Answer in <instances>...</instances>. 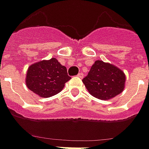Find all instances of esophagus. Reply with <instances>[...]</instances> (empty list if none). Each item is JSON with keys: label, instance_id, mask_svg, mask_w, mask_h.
Here are the masks:
<instances>
[{"label": "esophagus", "instance_id": "esophagus-1", "mask_svg": "<svg viewBox=\"0 0 149 149\" xmlns=\"http://www.w3.org/2000/svg\"><path fill=\"white\" fill-rule=\"evenodd\" d=\"M77 77H79L80 78H82V77H83V73H82V72H79V73L77 74Z\"/></svg>", "mask_w": 149, "mask_h": 149}]
</instances>
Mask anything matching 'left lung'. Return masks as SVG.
<instances>
[{
    "label": "left lung",
    "mask_w": 149,
    "mask_h": 149,
    "mask_svg": "<svg viewBox=\"0 0 149 149\" xmlns=\"http://www.w3.org/2000/svg\"><path fill=\"white\" fill-rule=\"evenodd\" d=\"M82 81L93 96L100 100H110L123 91L125 75L114 65L97 60Z\"/></svg>",
    "instance_id": "obj_1"
}]
</instances>
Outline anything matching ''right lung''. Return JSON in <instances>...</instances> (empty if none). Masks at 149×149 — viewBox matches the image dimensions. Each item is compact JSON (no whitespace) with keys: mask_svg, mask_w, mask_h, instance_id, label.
I'll return each mask as SVG.
<instances>
[{"mask_svg":"<svg viewBox=\"0 0 149 149\" xmlns=\"http://www.w3.org/2000/svg\"><path fill=\"white\" fill-rule=\"evenodd\" d=\"M71 79L66 67L56 58L40 61L31 65L26 74V86L33 93L50 97L59 93Z\"/></svg>","mask_w":149,"mask_h":149,"instance_id":"add662e5","label":"right lung"}]
</instances>
